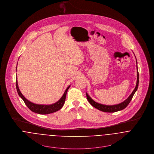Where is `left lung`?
Instances as JSON below:
<instances>
[{"label":"left lung","mask_w":154,"mask_h":154,"mask_svg":"<svg viewBox=\"0 0 154 154\" xmlns=\"http://www.w3.org/2000/svg\"><path fill=\"white\" fill-rule=\"evenodd\" d=\"M137 83H136V87L134 88V90L132 92V93L130 94V95L127 98L126 100L125 101L122 102L120 103H119L117 105H103V104H100L99 103L96 102L95 101H94L92 100L90 97L88 95V94L87 93H86V95H87V98L88 100V102H90L91 105L92 106H93L94 108L100 110V111L104 112H118L119 110H123L125 108H126L127 106L129 104L130 102L131 101V100H132L133 95H134L135 92H136L138 87V82H139V74H138V69H137Z\"/></svg>","instance_id":"obj_1"}]
</instances>
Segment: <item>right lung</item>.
Segmentation results:
<instances>
[{
    "label": "right lung",
    "instance_id": "obj_1",
    "mask_svg": "<svg viewBox=\"0 0 154 154\" xmlns=\"http://www.w3.org/2000/svg\"><path fill=\"white\" fill-rule=\"evenodd\" d=\"M16 89L17 91L18 95L22 98V100H24V103H26V105L28 108L32 112L38 113V114H41V115H47V114L52 113L55 112L62 108L63 107L64 102H65L67 91L70 87V85H69L67 88V89L64 91L63 95L62 97V98L57 102H56V103H54V104H52V105H45L35 104V103H34L29 101L23 96V95L21 94V92L19 90L18 82H17V80L16 82Z\"/></svg>",
    "mask_w": 154,
    "mask_h": 154
}]
</instances>
